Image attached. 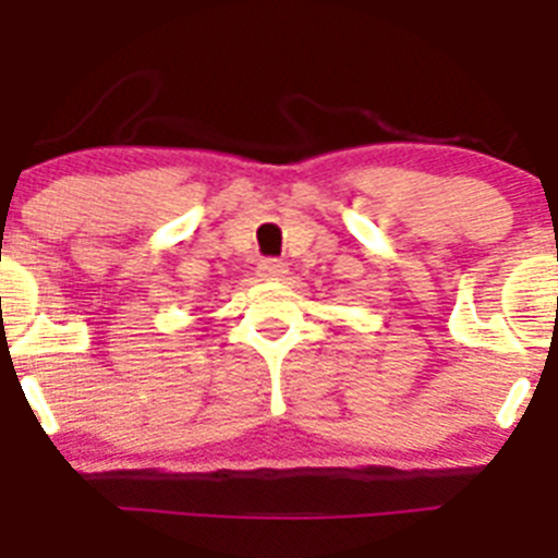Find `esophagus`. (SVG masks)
Segmentation results:
<instances>
[{
    "mask_svg": "<svg viewBox=\"0 0 558 558\" xmlns=\"http://www.w3.org/2000/svg\"><path fill=\"white\" fill-rule=\"evenodd\" d=\"M286 272H289V267H286L283 260H278V258H264L258 264V275L264 280H280Z\"/></svg>",
    "mask_w": 558,
    "mask_h": 558,
    "instance_id": "1",
    "label": "esophagus"
}]
</instances>
